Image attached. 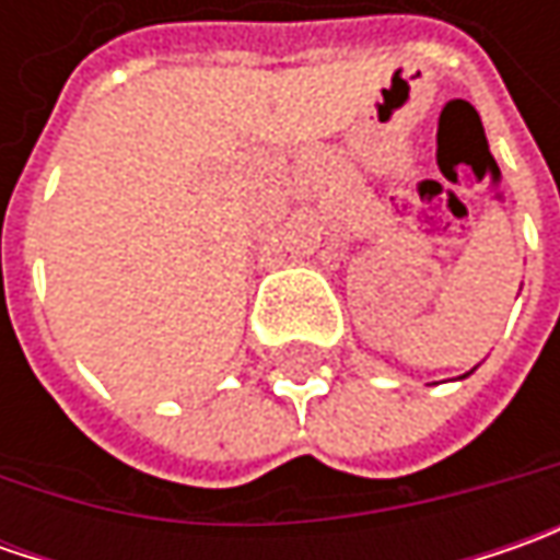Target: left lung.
I'll list each match as a JSON object with an SVG mask.
<instances>
[{"mask_svg": "<svg viewBox=\"0 0 560 560\" xmlns=\"http://www.w3.org/2000/svg\"><path fill=\"white\" fill-rule=\"evenodd\" d=\"M464 376H467V374H464Z\"/></svg>", "mask_w": 560, "mask_h": 560, "instance_id": "obj_1", "label": "left lung"}]
</instances>
